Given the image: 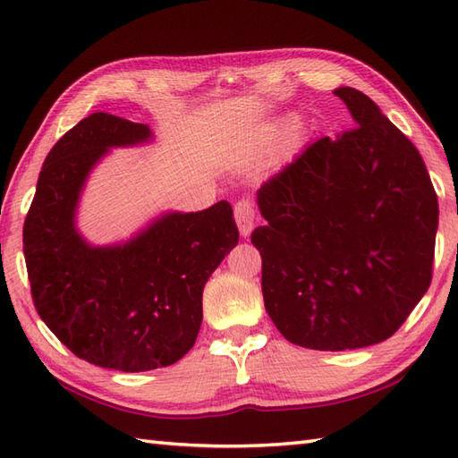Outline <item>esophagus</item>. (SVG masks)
Masks as SVG:
<instances>
[{"label": "esophagus", "instance_id": "34e87169", "mask_svg": "<svg viewBox=\"0 0 458 458\" xmlns=\"http://www.w3.org/2000/svg\"><path fill=\"white\" fill-rule=\"evenodd\" d=\"M234 216L238 222L240 234L242 236H250V232L254 230V220H256V212H254V204H251L248 199H242L234 204Z\"/></svg>", "mask_w": 458, "mask_h": 458}]
</instances>
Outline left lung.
Wrapping results in <instances>:
<instances>
[{
	"mask_svg": "<svg viewBox=\"0 0 458 458\" xmlns=\"http://www.w3.org/2000/svg\"><path fill=\"white\" fill-rule=\"evenodd\" d=\"M356 128L320 138L258 191L251 232L269 318L289 343L354 350L390 338L431 285L439 204L415 145L356 89Z\"/></svg>",
	"mask_w": 458,
	"mask_h": 458,
	"instance_id": "obj_1",
	"label": "left lung"
}]
</instances>
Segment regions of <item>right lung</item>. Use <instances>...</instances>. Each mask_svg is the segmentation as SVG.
I'll return each instance as SVG.
<instances>
[{
  "instance_id": "obj_1",
  "label": "right lung",
  "mask_w": 458,
  "mask_h": 458,
  "mask_svg": "<svg viewBox=\"0 0 458 458\" xmlns=\"http://www.w3.org/2000/svg\"><path fill=\"white\" fill-rule=\"evenodd\" d=\"M149 125L96 112L48 151L23 226V254L38 317L94 366L148 372L192 348L202 289L238 244L230 202L167 212L123 244L90 246L76 228L81 192L112 148L145 143Z\"/></svg>"
}]
</instances>
